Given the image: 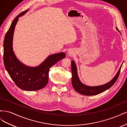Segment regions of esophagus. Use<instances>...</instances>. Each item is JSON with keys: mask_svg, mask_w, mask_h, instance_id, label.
Listing matches in <instances>:
<instances>
[{"mask_svg": "<svg viewBox=\"0 0 127 127\" xmlns=\"http://www.w3.org/2000/svg\"><path fill=\"white\" fill-rule=\"evenodd\" d=\"M68 54H69V55H71V53L70 52H68Z\"/></svg>", "mask_w": 127, "mask_h": 127, "instance_id": "obj_1", "label": "esophagus"}]
</instances>
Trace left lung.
Listing matches in <instances>:
<instances>
[{
    "mask_svg": "<svg viewBox=\"0 0 127 127\" xmlns=\"http://www.w3.org/2000/svg\"><path fill=\"white\" fill-rule=\"evenodd\" d=\"M117 30L119 32V30L117 28ZM121 64V67L117 73V74L114 77V78L111 80L110 82L107 83L104 85L98 86H90L84 85L80 81L79 77L77 75V67L74 61H71V68L72 72V79L71 84L74 87V90L78 92V93L87 95V96H92L98 94L105 91L108 90L111 87H112L114 84L116 82L118 79L119 74H120L121 68L122 67Z\"/></svg>",
    "mask_w": 127,
    "mask_h": 127,
    "instance_id": "left-lung-1",
    "label": "left lung"
}]
</instances>
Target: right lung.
<instances>
[{
  "label": "right lung",
  "mask_w": 127,
  "mask_h": 127,
  "mask_svg": "<svg viewBox=\"0 0 127 127\" xmlns=\"http://www.w3.org/2000/svg\"><path fill=\"white\" fill-rule=\"evenodd\" d=\"M28 10L15 17L6 34L3 44V63L6 70L18 87L23 90L34 91L41 90L47 85L50 68L66 57V54L60 52L49 56L39 66L35 67L27 66L17 58L13 49L14 30L18 18L24 15Z\"/></svg>",
  "instance_id": "obj_1"
}]
</instances>
